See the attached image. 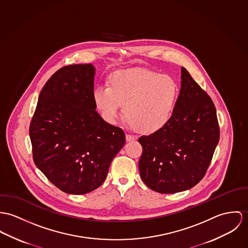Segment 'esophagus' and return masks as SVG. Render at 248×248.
<instances>
[{"label": "esophagus", "instance_id": "esophagus-1", "mask_svg": "<svg viewBox=\"0 0 248 248\" xmlns=\"http://www.w3.org/2000/svg\"><path fill=\"white\" fill-rule=\"evenodd\" d=\"M125 138H126V140H127V141H133V140H135L137 139L136 136H134V135H129V134H126Z\"/></svg>", "mask_w": 248, "mask_h": 248}]
</instances>
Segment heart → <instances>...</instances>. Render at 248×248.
Listing matches in <instances>:
<instances>
[{
	"label": "heart",
	"mask_w": 248,
	"mask_h": 248,
	"mask_svg": "<svg viewBox=\"0 0 248 248\" xmlns=\"http://www.w3.org/2000/svg\"><path fill=\"white\" fill-rule=\"evenodd\" d=\"M110 85L99 84L93 92L97 109L109 124L124 115L131 126L154 133L170 121L179 86L168 75L146 69L120 70L111 76Z\"/></svg>",
	"instance_id": "obj_1"
}]
</instances>
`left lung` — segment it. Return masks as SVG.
<instances>
[{"instance_id": "left-lung-1", "label": "left lung", "mask_w": 248, "mask_h": 248, "mask_svg": "<svg viewBox=\"0 0 248 248\" xmlns=\"http://www.w3.org/2000/svg\"><path fill=\"white\" fill-rule=\"evenodd\" d=\"M181 89L170 121L157 132L139 138L142 182L164 194L182 192L204 176L219 142L220 128L211 98L182 67Z\"/></svg>"}]
</instances>
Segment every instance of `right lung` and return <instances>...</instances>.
I'll return each mask as SVG.
<instances>
[{"instance_id": "obj_1", "label": "right lung", "mask_w": 248, "mask_h": 248, "mask_svg": "<svg viewBox=\"0 0 248 248\" xmlns=\"http://www.w3.org/2000/svg\"><path fill=\"white\" fill-rule=\"evenodd\" d=\"M95 71L91 63L59 69L43 87L29 127L35 165L68 194L98 188L125 143L123 129L96 111Z\"/></svg>"}]
</instances>
